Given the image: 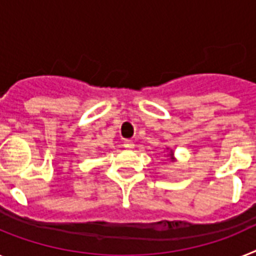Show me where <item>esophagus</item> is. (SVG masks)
<instances>
[{"mask_svg": "<svg viewBox=\"0 0 256 256\" xmlns=\"http://www.w3.org/2000/svg\"><path fill=\"white\" fill-rule=\"evenodd\" d=\"M124 146L126 148H128V150H132V148H134V142L132 140H128V139H126V140L124 142Z\"/></svg>", "mask_w": 256, "mask_h": 256, "instance_id": "34e87169", "label": "esophagus"}]
</instances>
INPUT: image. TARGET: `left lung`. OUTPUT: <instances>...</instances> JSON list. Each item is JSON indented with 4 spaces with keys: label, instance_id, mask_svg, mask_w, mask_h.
I'll use <instances>...</instances> for the list:
<instances>
[{
    "label": "left lung",
    "instance_id": "left-lung-1",
    "mask_svg": "<svg viewBox=\"0 0 256 256\" xmlns=\"http://www.w3.org/2000/svg\"><path fill=\"white\" fill-rule=\"evenodd\" d=\"M170 156H172V154H170Z\"/></svg>",
    "mask_w": 256,
    "mask_h": 256
}]
</instances>
